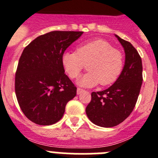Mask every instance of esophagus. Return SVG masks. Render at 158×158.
<instances>
[{
    "instance_id": "esophagus-1",
    "label": "esophagus",
    "mask_w": 158,
    "mask_h": 158,
    "mask_svg": "<svg viewBox=\"0 0 158 158\" xmlns=\"http://www.w3.org/2000/svg\"><path fill=\"white\" fill-rule=\"evenodd\" d=\"M83 92H85V90L82 89H80V88H77V95L81 94V93H83Z\"/></svg>"
}]
</instances>
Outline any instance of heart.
<instances>
[{
    "label": "heart",
    "instance_id": "1",
    "mask_svg": "<svg viewBox=\"0 0 158 158\" xmlns=\"http://www.w3.org/2000/svg\"><path fill=\"white\" fill-rule=\"evenodd\" d=\"M87 64L89 72L81 77L77 84L84 87L111 85L120 75L123 56L111 43L96 40L81 44L77 51H65L62 55V65L68 76L77 78Z\"/></svg>",
    "mask_w": 158,
    "mask_h": 158
}]
</instances>
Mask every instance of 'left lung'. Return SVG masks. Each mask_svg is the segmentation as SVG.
Wrapping results in <instances>:
<instances>
[{
    "label": "left lung",
    "mask_w": 158,
    "mask_h": 158,
    "mask_svg": "<svg viewBox=\"0 0 158 158\" xmlns=\"http://www.w3.org/2000/svg\"><path fill=\"white\" fill-rule=\"evenodd\" d=\"M125 51V64L116 81L104 91L93 92L86 107L92 123L112 127L123 122L132 112L142 84V58L131 43L115 35Z\"/></svg>",
    "instance_id": "8db88e82"
}]
</instances>
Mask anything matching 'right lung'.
<instances>
[{
    "label": "right lung",
    "mask_w": 158,
    "mask_h": 158,
    "mask_svg": "<svg viewBox=\"0 0 158 158\" xmlns=\"http://www.w3.org/2000/svg\"><path fill=\"white\" fill-rule=\"evenodd\" d=\"M83 31H54L31 42L23 51L15 78L19 105L29 120L52 125L62 118L77 88L65 74L62 55Z\"/></svg>",
    "instance_id": "obj_1"
}]
</instances>
